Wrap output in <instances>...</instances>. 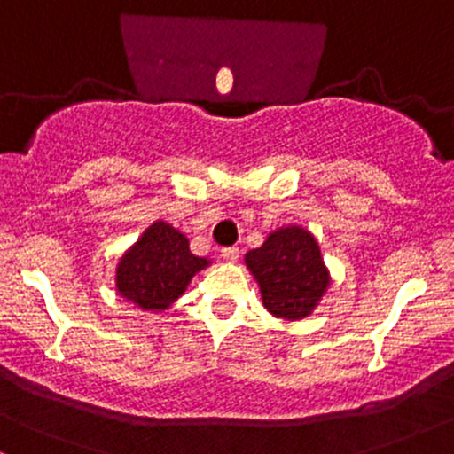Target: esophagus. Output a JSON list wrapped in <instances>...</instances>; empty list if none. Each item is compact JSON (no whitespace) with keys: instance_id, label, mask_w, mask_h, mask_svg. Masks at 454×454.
<instances>
[{"instance_id":"obj_1","label":"esophagus","mask_w":454,"mask_h":454,"mask_svg":"<svg viewBox=\"0 0 454 454\" xmlns=\"http://www.w3.org/2000/svg\"><path fill=\"white\" fill-rule=\"evenodd\" d=\"M222 258L226 262H237L239 260V247H223Z\"/></svg>"}]
</instances>
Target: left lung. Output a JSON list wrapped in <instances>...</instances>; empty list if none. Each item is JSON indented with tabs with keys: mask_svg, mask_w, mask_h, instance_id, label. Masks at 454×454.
Returning <instances> with one entry per match:
<instances>
[{
	"mask_svg": "<svg viewBox=\"0 0 454 454\" xmlns=\"http://www.w3.org/2000/svg\"><path fill=\"white\" fill-rule=\"evenodd\" d=\"M245 266L260 286L264 309L286 321L313 313L332 283L319 243L296 223L277 228L262 247L247 251Z\"/></svg>",
	"mask_w": 454,
	"mask_h": 454,
	"instance_id": "left-lung-1",
	"label": "left lung"
}]
</instances>
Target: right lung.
I'll return each instance as SVG.
<instances>
[{"label": "right lung", "mask_w": 454, "mask_h": 454, "mask_svg": "<svg viewBox=\"0 0 454 454\" xmlns=\"http://www.w3.org/2000/svg\"><path fill=\"white\" fill-rule=\"evenodd\" d=\"M207 266H211V260L194 255L184 232L165 220H156L120 258L116 289L137 309L162 313Z\"/></svg>", "instance_id": "1"}]
</instances>
